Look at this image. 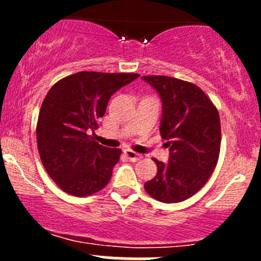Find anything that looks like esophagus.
I'll list each match as a JSON object with an SVG mask.
<instances>
[{
	"label": "esophagus",
	"mask_w": 261,
	"mask_h": 261,
	"mask_svg": "<svg viewBox=\"0 0 261 261\" xmlns=\"http://www.w3.org/2000/svg\"><path fill=\"white\" fill-rule=\"evenodd\" d=\"M123 154H125L126 158H127L128 160H131V162H138V160L143 159V155L139 154V152H136V151H133V150H130V149L125 150V151H123Z\"/></svg>",
	"instance_id": "1"
}]
</instances>
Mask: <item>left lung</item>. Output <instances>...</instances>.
Segmentation results:
<instances>
[{"label":"left lung","instance_id":"left-lung-1","mask_svg":"<svg viewBox=\"0 0 261 261\" xmlns=\"http://www.w3.org/2000/svg\"><path fill=\"white\" fill-rule=\"evenodd\" d=\"M162 98L160 135L167 140V164L154 159L158 173L144 184L149 196L177 203L196 194L215 170L221 147L218 111L207 94L191 82L144 75Z\"/></svg>","mask_w":261,"mask_h":261}]
</instances>
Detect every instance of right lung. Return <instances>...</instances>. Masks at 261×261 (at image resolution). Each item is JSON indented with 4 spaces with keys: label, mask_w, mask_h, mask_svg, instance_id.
Wrapping results in <instances>:
<instances>
[{
    "label": "right lung",
    "mask_w": 261,
    "mask_h": 261,
    "mask_svg": "<svg viewBox=\"0 0 261 261\" xmlns=\"http://www.w3.org/2000/svg\"><path fill=\"white\" fill-rule=\"evenodd\" d=\"M138 77L80 72L49 89L39 112L36 140L46 173L65 193L91 196L111 179L121 150L99 145L89 134L98 127L112 94Z\"/></svg>",
    "instance_id": "1"
}]
</instances>
